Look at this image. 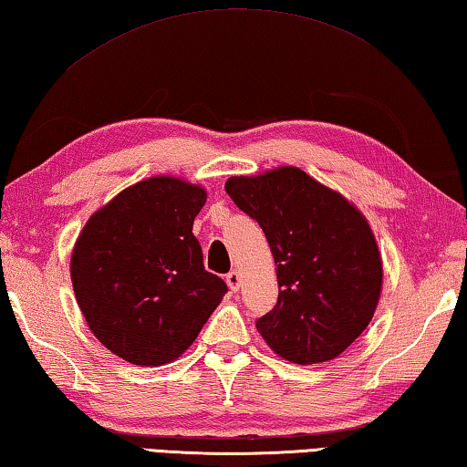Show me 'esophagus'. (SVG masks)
<instances>
[{"label": "esophagus", "instance_id": "34e87169", "mask_svg": "<svg viewBox=\"0 0 467 467\" xmlns=\"http://www.w3.org/2000/svg\"><path fill=\"white\" fill-rule=\"evenodd\" d=\"M226 285L228 287H231V290L233 292H236V290H239V285H241V275H239V271H228V274H226Z\"/></svg>", "mask_w": 467, "mask_h": 467}]
</instances>
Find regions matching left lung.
<instances>
[{
	"label": "left lung",
	"mask_w": 467,
	"mask_h": 467,
	"mask_svg": "<svg viewBox=\"0 0 467 467\" xmlns=\"http://www.w3.org/2000/svg\"><path fill=\"white\" fill-rule=\"evenodd\" d=\"M228 196L267 236L277 304L257 320L271 351L292 363L330 361L374 318L381 255L368 218L298 167L228 177Z\"/></svg>",
	"instance_id": "left-lung-1"
}]
</instances>
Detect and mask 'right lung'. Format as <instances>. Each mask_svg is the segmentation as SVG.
Returning <instances> with one entry per match:
<instances>
[{
  "instance_id": "1",
  "label": "right lung",
  "mask_w": 467,
  "mask_h": 467,
  "mask_svg": "<svg viewBox=\"0 0 467 467\" xmlns=\"http://www.w3.org/2000/svg\"><path fill=\"white\" fill-rule=\"evenodd\" d=\"M206 190L155 175L93 212L71 253L75 300L98 341L132 366L175 361L223 302L193 218Z\"/></svg>"
}]
</instances>
